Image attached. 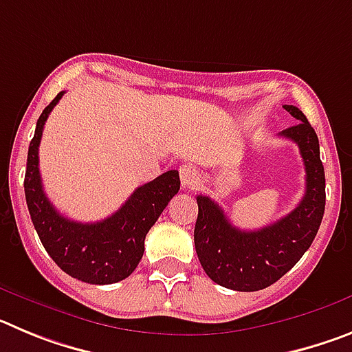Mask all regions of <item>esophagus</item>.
<instances>
[{"mask_svg":"<svg viewBox=\"0 0 352 352\" xmlns=\"http://www.w3.org/2000/svg\"><path fill=\"white\" fill-rule=\"evenodd\" d=\"M179 179H182V186L183 188H190L197 183V170H195L194 166L190 164H183L179 167Z\"/></svg>","mask_w":352,"mask_h":352,"instance_id":"esophagus-1","label":"esophagus"}]
</instances>
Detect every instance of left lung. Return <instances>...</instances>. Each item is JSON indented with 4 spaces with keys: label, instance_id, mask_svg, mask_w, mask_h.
<instances>
[{
    "label": "left lung",
    "instance_id": "obj_1",
    "mask_svg": "<svg viewBox=\"0 0 352 352\" xmlns=\"http://www.w3.org/2000/svg\"><path fill=\"white\" fill-rule=\"evenodd\" d=\"M284 109L298 123L282 130L280 135L296 142L307 173L300 204L275 223L241 231L214 201L197 195L195 252L211 280L232 291H261L282 278L309 250L324 214L326 179L317 133L300 109Z\"/></svg>",
    "mask_w": 352,
    "mask_h": 352
}]
</instances>
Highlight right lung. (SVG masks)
Returning <instances> with one entry per match:
<instances>
[{
	"instance_id": "right-lung-1",
	"label": "right lung",
	"mask_w": 352,
	"mask_h": 352,
	"mask_svg": "<svg viewBox=\"0 0 352 352\" xmlns=\"http://www.w3.org/2000/svg\"><path fill=\"white\" fill-rule=\"evenodd\" d=\"M65 91L43 109L28 149L24 194L43 248L65 273L86 284L107 285L123 280L138 268L144 238L170 199L179 190L178 170H167L135 188L123 206L100 222L70 220L51 204L42 186L38 146L43 125Z\"/></svg>"
}]
</instances>
